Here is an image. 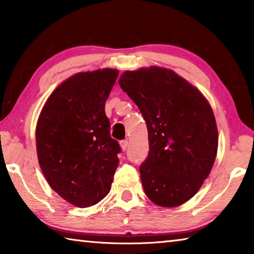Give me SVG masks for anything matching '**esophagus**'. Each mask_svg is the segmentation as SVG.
I'll use <instances>...</instances> for the list:
<instances>
[{
	"label": "esophagus",
	"mask_w": 254,
	"mask_h": 254,
	"mask_svg": "<svg viewBox=\"0 0 254 254\" xmlns=\"http://www.w3.org/2000/svg\"><path fill=\"white\" fill-rule=\"evenodd\" d=\"M120 145H121V149L123 150V151H126L127 148V140H123L120 142Z\"/></svg>",
	"instance_id": "1"
}]
</instances>
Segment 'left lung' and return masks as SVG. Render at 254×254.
Instances as JSON below:
<instances>
[{"label":"left lung","mask_w":254,"mask_h":254,"mask_svg":"<svg viewBox=\"0 0 254 254\" xmlns=\"http://www.w3.org/2000/svg\"><path fill=\"white\" fill-rule=\"evenodd\" d=\"M119 84L147 123L150 150L140 166L145 195L162 207L186 203L199 190L216 158L212 106L199 89L167 68L127 70Z\"/></svg>","instance_id":"8db88e82"}]
</instances>
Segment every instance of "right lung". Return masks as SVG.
<instances>
[{
  "label": "right lung",
  "mask_w": 254,
  "mask_h": 254,
  "mask_svg": "<svg viewBox=\"0 0 254 254\" xmlns=\"http://www.w3.org/2000/svg\"><path fill=\"white\" fill-rule=\"evenodd\" d=\"M119 70L81 71L50 94L38 118V161L49 186L76 207L97 204L111 190L121 151L112 139L105 102Z\"/></svg>",
  "instance_id": "obj_1"
}]
</instances>
